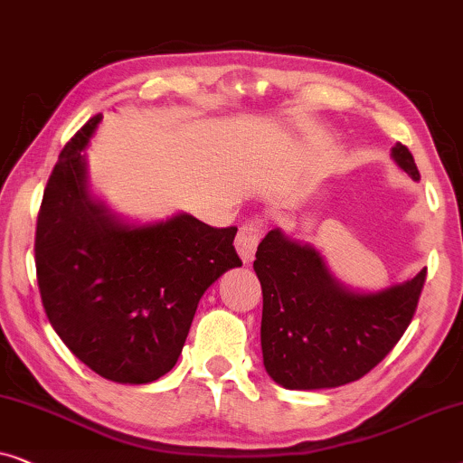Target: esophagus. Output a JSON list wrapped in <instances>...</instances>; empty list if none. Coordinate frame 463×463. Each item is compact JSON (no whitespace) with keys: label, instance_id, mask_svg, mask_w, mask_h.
<instances>
[{"label":"esophagus","instance_id":"esophagus-1","mask_svg":"<svg viewBox=\"0 0 463 463\" xmlns=\"http://www.w3.org/2000/svg\"><path fill=\"white\" fill-rule=\"evenodd\" d=\"M260 235H262V226H260V222H256V220L245 222V224H241V228H239L237 239H235V248L243 262H250L251 258H254L258 241H260Z\"/></svg>","mask_w":463,"mask_h":463}]
</instances>
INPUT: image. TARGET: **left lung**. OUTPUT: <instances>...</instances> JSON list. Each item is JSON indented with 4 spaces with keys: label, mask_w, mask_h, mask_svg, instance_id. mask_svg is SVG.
I'll return each mask as SVG.
<instances>
[{
    "label": "left lung",
    "mask_w": 463,
    "mask_h": 463,
    "mask_svg": "<svg viewBox=\"0 0 463 463\" xmlns=\"http://www.w3.org/2000/svg\"><path fill=\"white\" fill-rule=\"evenodd\" d=\"M393 158L419 180L409 147ZM254 270L262 286L264 368L288 390H324L362 379L409 328L428 269L377 294H355L332 279L309 245L270 231L258 245Z\"/></svg>",
    "instance_id": "left-lung-1"
}]
</instances>
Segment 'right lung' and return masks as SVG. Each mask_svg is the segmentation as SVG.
I'll return each instance as SVG.
<instances>
[{"instance_id":"add662e5","label":"right lung","mask_w":463,"mask_h":463,"mask_svg":"<svg viewBox=\"0 0 463 463\" xmlns=\"http://www.w3.org/2000/svg\"><path fill=\"white\" fill-rule=\"evenodd\" d=\"M92 116L54 165L35 226V275L48 322L73 355L116 383H150L175 366L201 296L241 267L235 226L180 213L131 228L84 188Z\"/></svg>"}]
</instances>
